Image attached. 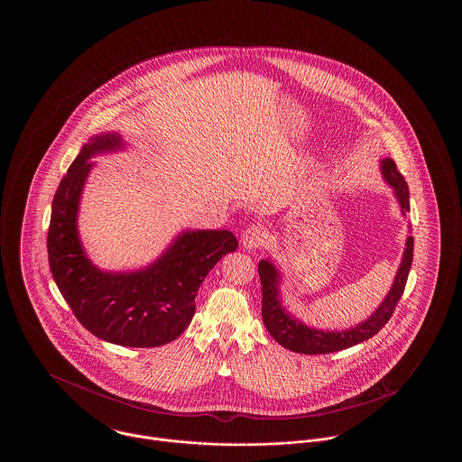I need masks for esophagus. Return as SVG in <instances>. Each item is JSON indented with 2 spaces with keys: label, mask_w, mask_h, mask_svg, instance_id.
Masks as SVG:
<instances>
[{
  "label": "esophagus",
  "mask_w": 462,
  "mask_h": 462,
  "mask_svg": "<svg viewBox=\"0 0 462 462\" xmlns=\"http://www.w3.org/2000/svg\"><path fill=\"white\" fill-rule=\"evenodd\" d=\"M242 245L245 249H256L260 245H263L264 230L260 225H249L241 236Z\"/></svg>",
  "instance_id": "esophagus-1"
}]
</instances>
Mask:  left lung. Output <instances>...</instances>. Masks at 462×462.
Returning <instances> with one entry per match:
<instances>
[{
    "label": "left lung",
    "mask_w": 462,
    "mask_h": 462,
    "mask_svg": "<svg viewBox=\"0 0 462 462\" xmlns=\"http://www.w3.org/2000/svg\"><path fill=\"white\" fill-rule=\"evenodd\" d=\"M381 171L386 178V181L395 189V196L402 206V213L411 211L409 204V187L405 183V178L398 171L395 161L386 157L381 161ZM414 256V237L409 236L407 247L403 253V260L398 268L395 282L381 307L374 311L373 315L358 324L356 328L341 332H326V330L311 329L305 324L298 322L296 319L289 317L286 310L281 305L279 298V272L268 260H263L258 264V273L262 279V317H263L264 328L273 336V339L282 345L287 350L305 355H324V353L339 352L355 346L362 341H367L383 329L388 320L392 319L395 307L403 294V289L407 284L409 270L412 264Z\"/></svg>",
    "instance_id": "1"
}]
</instances>
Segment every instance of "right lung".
Instances as JSON below:
<instances>
[{
    "label": "right lung",
    "instance_id": "1",
    "mask_svg": "<svg viewBox=\"0 0 462 462\" xmlns=\"http://www.w3.org/2000/svg\"><path fill=\"white\" fill-rule=\"evenodd\" d=\"M121 145L117 133L93 136L67 170L51 202L48 262L55 284L85 329L114 345L155 348L187 329L199 286L239 242L228 230H196L181 234L145 270L109 273L93 266L76 228L79 198L93 166L89 157Z\"/></svg>",
    "mask_w": 462,
    "mask_h": 462
}]
</instances>
